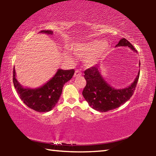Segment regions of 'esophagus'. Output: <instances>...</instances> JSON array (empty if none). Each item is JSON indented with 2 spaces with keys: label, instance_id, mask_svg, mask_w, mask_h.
Segmentation results:
<instances>
[{
  "label": "esophagus",
  "instance_id": "34e87169",
  "mask_svg": "<svg viewBox=\"0 0 156 156\" xmlns=\"http://www.w3.org/2000/svg\"><path fill=\"white\" fill-rule=\"evenodd\" d=\"M82 76L81 71L79 70V69H77V70H76V72H75L74 76H75V77H78V76Z\"/></svg>",
  "mask_w": 156,
  "mask_h": 156
}]
</instances>
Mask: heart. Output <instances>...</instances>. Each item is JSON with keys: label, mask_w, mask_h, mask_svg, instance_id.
<instances>
[{"label": "heart", "mask_w": 156, "mask_h": 156, "mask_svg": "<svg viewBox=\"0 0 156 156\" xmlns=\"http://www.w3.org/2000/svg\"><path fill=\"white\" fill-rule=\"evenodd\" d=\"M108 47L106 42H98L97 41L81 43L76 45L73 48V51L79 57H85L86 63L91 65L96 63L100 57L104 54ZM66 57L69 58L68 54Z\"/></svg>", "instance_id": "b5f03b06"}]
</instances>
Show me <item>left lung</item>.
<instances>
[{"instance_id": "left-lung-1", "label": "left lung", "mask_w": 156, "mask_h": 156, "mask_svg": "<svg viewBox=\"0 0 156 156\" xmlns=\"http://www.w3.org/2000/svg\"><path fill=\"white\" fill-rule=\"evenodd\" d=\"M129 47L133 51L137 50L129 42L123 38L115 47ZM139 65L140 66V62ZM140 76V71L135 80L130 86L125 89H116L110 86L102 78L98 65L94 66L84 71V77L87 81L83 91L84 99L89 106L100 112L116 109L130 99L136 87Z\"/></svg>"}]
</instances>
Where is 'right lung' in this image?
<instances>
[{
  "mask_svg": "<svg viewBox=\"0 0 156 156\" xmlns=\"http://www.w3.org/2000/svg\"><path fill=\"white\" fill-rule=\"evenodd\" d=\"M40 33L52 34L50 30H43ZM74 69H58L56 74L41 87L36 89L24 88L16 78L15 69L13 71V83L22 101L38 112L51 111L58 101L64 84L70 80L74 74Z\"/></svg>",
  "mask_w": 156,
  "mask_h": 156,
  "instance_id": "right-lung-1",
  "label": "right lung"
}]
</instances>
